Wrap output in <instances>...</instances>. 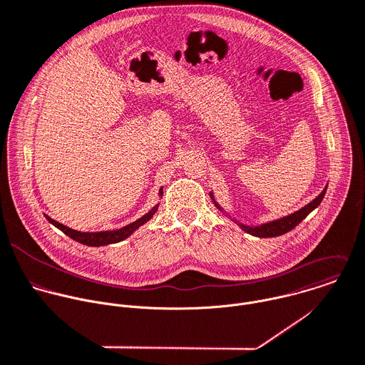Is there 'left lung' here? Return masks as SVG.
<instances>
[{"mask_svg": "<svg viewBox=\"0 0 365 365\" xmlns=\"http://www.w3.org/2000/svg\"><path fill=\"white\" fill-rule=\"evenodd\" d=\"M326 192H327V186L323 189V192H322L314 200H312L309 205H306V206L302 207L300 210H297V212H294V213H292V215H289V216H284V217H282V219H276V220H272V222L259 225V226H247V225H245V223L237 222L236 219H232V220H233L235 223H237V225L242 227V230H245L246 233H249V235H252V236H256V237H276V236H282V235H284V233L293 230L299 223H302V222L322 203V200H323ZM210 197H212L215 206H216L219 210H222L223 213H226V210L216 202V199H215V196H213L212 192H210ZM226 215H227V213H226ZM227 216H229V215H227ZM229 217H230V216H229Z\"/></svg>", "mask_w": 365, "mask_h": 365, "instance_id": "1", "label": "left lung"}]
</instances>
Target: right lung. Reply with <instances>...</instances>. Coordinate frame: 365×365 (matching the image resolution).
<instances>
[{
    "label": "right lung",
    "instance_id": "1",
    "mask_svg": "<svg viewBox=\"0 0 365 365\" xmlns=\"http://www.w3.org/2000/svg\"><path fill=\"white\" fill-rule=\"evenodd\" d=\"M162 195H163V189L160 187L159 196L162 197ZM158 207H159V203L155 205L146 215H143L142 217H139L138 220H135L130 225H126V226H123L120 229H116V230H103V232H78V230H73V229L51 219L46 215H45V217L51 225H53L56 229L63 232L66 236H69L75 242L86 245V246H92V247H99V246H106V245L118 243V242H122V240L128 239L136 229H139L142 225H145L146 222H149L152 219V216L156 213Z\"/></svg>",
    "mask_w": 365,
    "mask_h": 365
}]
</instances>
